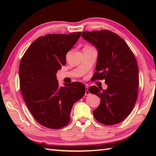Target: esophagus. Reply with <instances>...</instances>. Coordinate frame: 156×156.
Segmentation results:
<instances>
[{
    "label": "esophagus",
    "instance_id": "34e87169",
    "mask_svg": "<svg viewBox=\"0 0 156 156\" xmlns=\"http://www.w3.org/2000/svg\"><path fill=\"white\" fill-rule=\"evenodd\" d=\"M89 94V91H88V87H85V96H87V95Z\"/></svg>",
    "mask_w": 156,
    "mask_h": 156
}]
</instances>
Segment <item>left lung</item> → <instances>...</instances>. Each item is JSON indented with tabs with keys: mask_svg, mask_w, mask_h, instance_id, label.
I'll return each mask as SVG.
<instances>
[{
	"mask_svg": "<svg viewBox=\"0 0 156 156\" xmlns=\"http://www.w3.org/2000/svg\"><path fill=\"white\" fill-rule=\"evenodd\" d=\"M84 40L98 50L96 72L93 78L104 79L107 89L91 86L88 91L100 98L94 116L105 125L118 124L130 114L138 97V67L126 42L108 30L84 31Z\"/></svg>",
	"mask_w": 156,
	"mask_h": 156,
	"instance_id": "left-lung-1",
	"label": "left lung"
}]
</instances>
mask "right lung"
<instances>
[{"instance_id": "1", "label": "right lung", "mask_w": 156, "mask_h": 156, "mask_svg": "<svg viewBox=\"0 0 156 156\" xmlns=\"http://www.w3.org/2000/svg\"><path fill=\"white\" fill-rule=\"evenodd\" d=\"M81 32L48 34L29 47L19 66L20 87L35 120L49 129H60L70 121L73 104L85 94L84 84L75 82L60 87L57 71L66 64V54Z\"/></svg>"}]
</instances>
